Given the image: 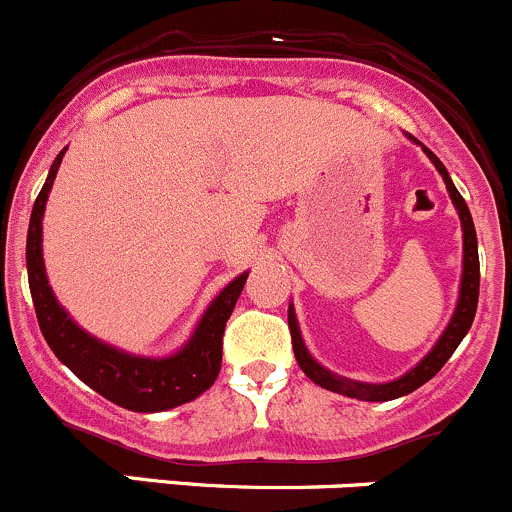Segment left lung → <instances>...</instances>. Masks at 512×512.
I'll return each instance as SVG.
<instances>
[{
	"label": "left lung",
	"mask_w": 512,
	"mask_h": 512,
	"mask_svg": "<svg viewBox=\"0 0 512 512\" xmlns=\"http://www.w3.org/2000/svg\"><path fill=\"white\" fill-rule=\"evenodd\" d=\"M413 139V136H408ZM421 144V141H416ZM423 146V144H421ZM423 151L428 154V159L433 161V166L438 169V174L443 176L445 189H448L450 201H453L455 211H458L460 226H463V273H460V291H458V303H455V311L450 316L448 326L445 331L440 333V338L435 341V346L430 348L426 356L406 371L403 376H398L396 381L388 383H363V381H353V378L338 376V373L328 371L323 368L316 358L308 353L306 343H303L301 328H298V318L296 311H293V303L288 306V328H291V338H293V353H296V361L301 366V371L311 378L316 386L326 388V391L341 393L346 398H356V401H371V403H381V401H393V398H401L413 393L416 388H421L423 383H428L440 368L445 366L450 356H453L455 348L460 346V341L465 338V333L470 331L475 318V308H478V291H480V261H478V236H475V226H473V216H470L468 204L460 196V191L455 189L453 179H450L448 169L443 166V161L433 154V151L423 146Z\"/></svg>",
	"instance_id": "left-lung-1"
}]
</instances>
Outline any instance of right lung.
<instances>
[{
    "mask_svg": "<svg viewBox=\"0 0 512 512\" xmlns=\"http://www.w3.org/2000/svg\"><path fill=\"white\" fill-rule=\"evenodd\" d=\"M64 154L67 149L59 151L42 191L34 201L27 234L29 291H32L39 328H42L49 348L79 381H84L99 396L126 411L161 413L194 401L201 393L209 391L219 378L224 328L241 291H244L249 271L239 273L234 281L226 283L216 293V298L196 323L189 341L169 356H139V353H129L91 336L57 301L52 286H49L42 256L44 209H47L49 191L57 179Z\"/></svg>",
    "mask_w": 512,
    "mask_h": 512,
    "instance_id": "right-lung-1",
    "label": "right lung"
}]
</instances>
